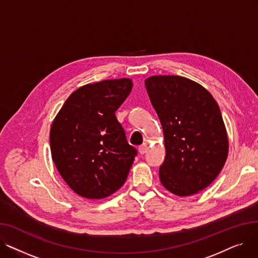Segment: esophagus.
Instances as JSON below:
<instances>
[{
    "mask_svg": "<svg viewBox=\"0 0 258 258\" xmlns=\"http://www.w3.org/2000/svg\"><path fill=\"white\" fill-rule=\"evenodd\" d=\"M138 151H139L140 154H144V153L147 151V144H146V143L141 144V145L139 146V148H138Z\"/></svg>",
    "mask_w": 258,
    "mask_h": 258,
    "instance_id": "34e87169",
    "label": "esophagus"
}]
</instances>
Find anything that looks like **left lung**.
Returning a JSON list of instances; mask_svg holds the SVG:
<instances>
[{
	"label": "left lung",
	"instance_id": "left-lung-1",
	"mask_svg": "<svg viewBox=\"0 0 258 258\" xmlns=\"http://www.w3.org/2000/svg\"><path fill=\"white\" fill-rule=\"evenodd\" d=\"M145 87L164 133L166 156L160 181L179 197L197 195L223 169L229 141L220 106L200 84L177 75H155Z\"/></svg>",
	"mask_w": 258,
	"mask_h": 258
}]
</instances>
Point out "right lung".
<instances>
[{
  "label": "right lung",
  "mask_w": 258,
  "mask_h": 258,
  "mask_svg": "<svg viewBox=\"0 0 258 258\" xmlns=\"http://www.w3.org/2000/svg\"><path fill=\"white\" fill-rule=\"evenodd\" d=\"M132 79H107L73 92L54 118L51 155L61 178L78 196L100 200L124 184L136 148L127 143L115 112Z\"/></svg>",
  "instance_id": "1"
}]
</instances>
